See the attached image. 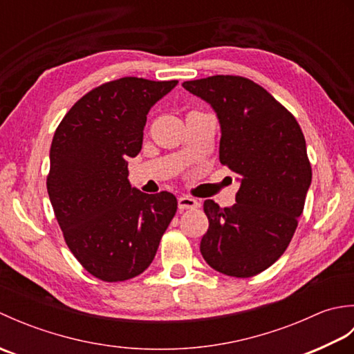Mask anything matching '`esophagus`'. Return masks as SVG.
<instances>
[{"label": "esophagus", "mask_w": 354, "mask_h": 354, "mask_svg": "<svg viewBox=\"0 0 354 354\" xmlns=\"http://www.w3.org/2000/svg\"><path fill=\"white\" fill-rule=\"evenodd\" d=\"M198 201L193 199L190 196H181L178 199V207L179 209H194L198 208Z\"/></svg>", "instance_id": "obj_1"}]
</instances>
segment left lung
<instances>
[{
  "mask_svg": "<svg viewBox=\"0 0 354 354\" xmlns=\"http://www.w3.org/2000/svg\"><path fill=\"white\" fill-rule=\"evenodd\" d=\"M212 104L221 123L219 160L239 175L236 204L204 202L208 230L201 254L214 270L254 277L281 257L312 183L301 127L265 88L240 76L184 82Z\"/></svg>",
  "mask_w": 354,
  "mask_h": 354,
  "instance_id": "1",
  "label": "left lung"
}]
</instances>
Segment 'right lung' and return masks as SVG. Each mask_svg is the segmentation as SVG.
Masks as SVG:
<instances>
[{
	"mask_svg": "<svg viewBox=\"0 0 354 354\" xmlns=\"http://www.w3.org/2000/svg\"><path fill=\"white\" fill-rule=\"evenodd\" d=\"M176 85L106 82L74 103L53 137L50 202L70 251L99 280L145 272L176 213L171 193H142L127 179V160L140 153L150 108Z\"/></svg>",
	"mask_w": 354,
	"mask_h": 354,
	"instance_id": "obj_1",
	"label": "right lung"
}]
</instances>
